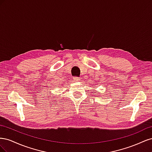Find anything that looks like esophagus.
<instances>
[{
	"mask_svg": "<svg viewBox=\"0 0 152 152\" xmlns=\"http://www.w3.org/2000/svg\"><path fill=\"white\" fill-rule=\"evenodd\" d=\"M73 80H74V82H78L80 80V78L79 77H74L73 78Z\"/></svg>",
	"mask_w": 152,
	"mask_h": 152,
	"instance_id": "1",
	"label": "esophagus"
}]
</instances>
